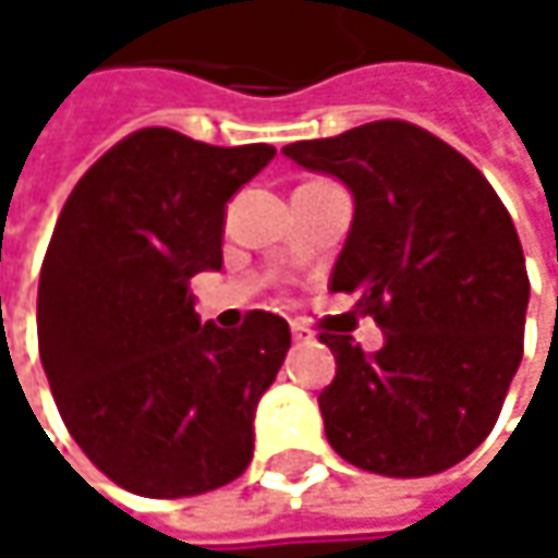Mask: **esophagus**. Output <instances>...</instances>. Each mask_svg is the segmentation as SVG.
<instances>
[{
	"label": "esophagus",
	"mask_w": 558,
	"mask_h": 558,
	"mask_svg": "<svg viewBox=\"0 0 558 558\" xmlns=\"http://www.w3.org/2000/svg\"><path fill=\"white\" fill-rule=\"evenodd\" d=\"M290 336H293V342H310V339H313V336H310V329H306L300 319H293V323H290Z\"/></svg>",
	"instance_id": "34e87169"
}]
</instances>
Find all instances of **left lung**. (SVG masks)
<instances>
[{
  "label": "left lung",
  "mask_w": 558,
  "mask_h": 558,
  "mask_svg": "<svg viewBox=\"0 0 558 558\" xmlns=\"http://www.w3.org/2000/svg\"><path fill=\"white\" fill-rule=\"evenodd\" d=\"M339 177L355 219L336 293L385 329V349L319 332L336 378L319 393L329 446L355 469L423 478L459 465L501 416L523 359L530 278L501 196L426 129L381 119L283 148Z\"/></svg>",
  "instance_id": "left-lung-1"
}]
</instances>
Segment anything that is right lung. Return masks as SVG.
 I'll list each match as a JSON object with an SVG mask.
<instances>
[{
	"instance_id": "right-lung-1",
	"label": "right lung",
	"mask_w": 558,
	"mask_h": 558,
	"mask_svg": "<svg viewBox=\"0 0 558 558\" xmlns=\"http://www.w3.org/2000/svg\"><path fill=\"white\" fill-rule=\"evenodd\" d=\"M271 158V145L138 129L57 216L38 280L41 365L76 446L132 495H206L252 462L290 326L265 310L232 332L199 323L190 278L222 268L226 203Z\"/></svg>"
}]
</instances>
